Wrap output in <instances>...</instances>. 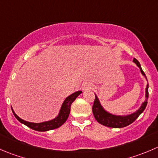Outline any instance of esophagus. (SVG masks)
Instances as JSON below:
<instances>
[{"instance_id":"1","label":"esophagus","mask_w":158,"mask_h":158,"mask_svg":"<svg viewBox=\"0 0 158 158\" xmlns=\"http://www.w3.org/2000/svg\"><path fill=\"white\" fill-rule=\"evenodd\" d=\"M91 88H92L91 84L88 83V82H86V83L83 84V85H82V89L85 90V91L90 89H91Z\"/></svg>"}]
</instances>
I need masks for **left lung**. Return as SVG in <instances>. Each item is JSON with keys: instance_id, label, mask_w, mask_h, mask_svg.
I'll use <instances>...</instances> for the list:
<instances>
[{"instance_id": "left-lung-1", "label": "left lung", "mask_w": 158, "mask_h": 158, "mask_svg": "<svg viewBox=\"0 0 158 158\" xmlns=\"http://www.w3.org/2000/svg\"><path fill=\"white\" fill-rule=\"evenodd\" d=\"M133 62L137 65V66L140 69V73L143 75V77L147 79L145 73L142 70L141 65H140V62L137 60L136 59H134ZM148 81V79H147ZM148 82L147 85L146 89H145V99L140 105V108L137 110H136L134 113H131V114L127 115H116L113 114L111 113H109L108 111L103 108L100 103L99 98L95 94V100L93 106V113L94 115V117L98 123L100 124L103 125V126L108 127L112 128H122L128 126V125L131 124L133 122L135 121L137 119L139 116L145 110L148 104Z\"/></svg>"}]
</instances>
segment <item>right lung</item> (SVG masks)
<instances>
[{"mask_svg":"<svg viewBox=\"0 0 158 158\" xmlns=\"http://www.w3.org/2000/svg\"><path fill=\"white\" fill-rule=\"evenodd\" d=\"M82 93V91H77L76 92V93H73V94H71L70 96H67L65 99V100L63 101V102H62V106H61L60 110H59V114H58L54 119H52V120H48V121H44L42 122V123H32V122L26 121V120L20 118L19 116L15 113L13 108H11V110L17 120H18L20 123H23V124L28 127L31 129L34 130V131H41V132L51 131V130L59 128V127L62 126V125L66 121L67 119H68L69 117V115L70 113V107H71L72 103L74 102L75 99H76Z\"/></svg>","mask_w":158,"mask_h":158,"instance_id":"obj_1","label":"right lung"}]
</instances>
